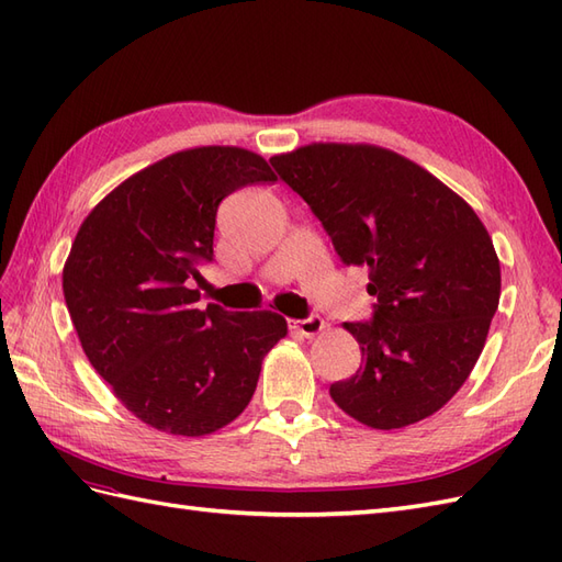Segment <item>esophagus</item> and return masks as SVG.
<instances>
[{"mask_svg": "<svg viewBox=\"0 0 562 562\" xmlns=\"http://www.w3.org/2000/svg\"><path fill=\"white\" fill-rule=\"evenodd\" d=\"M290 327L296 329V333H301L304 337L313 339L325 329V321L321 318V315H311V318H304V321H290Z\"/></svg>", "mask_w": 562, "mask_h": 562, "instance_id": "1", "label": "esophagus"}]
</instances>
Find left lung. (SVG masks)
I'll use <instances>...</instances> for the list:
<instances>
[{
    "instance_id": "obj_1",
    "label": "left lung",
    "mask_w": 562,
    "mask_h": 562,
    "mask_svg": "<svg viewBox=\"0 0 562 562\" xmlns=\"http://www.w3.org/2000/svg\"><path fill=\"white\" fill-rule=\"evenodd\" d=\"M318 215L344 263L368 266L372 323H344L363 366L329 396L353 420L398 429L470 378L501 296V263L463 196L378 144L313 142L270 158Z\"/></svg>"
}]
</instances>
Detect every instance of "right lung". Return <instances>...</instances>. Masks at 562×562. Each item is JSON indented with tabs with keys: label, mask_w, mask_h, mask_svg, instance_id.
<instances>
[{
	"label": "right lung",
	"mask_w": 562,
	"mask_h": 562,
	"mask_svg": "<svg viewBox=\"0 0 562 562\" xmlns=\"http://www.w3.org/2000/svg\"><path fill=\"white\" fill-rule=\"evenodd\" d=\"M278 180L241 147H194L137 170L82 221L64 296L82 351L137 420L204 437L249 406L263 358L286 335L272 311L196 308L218 204Z\"/></svg>",
	"instance_id": "right-lung-1"
}]
</instances>
